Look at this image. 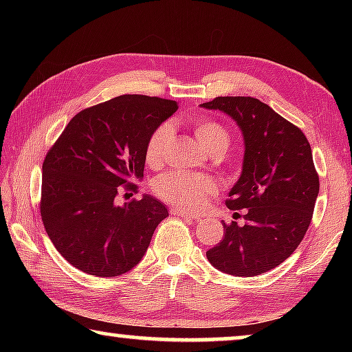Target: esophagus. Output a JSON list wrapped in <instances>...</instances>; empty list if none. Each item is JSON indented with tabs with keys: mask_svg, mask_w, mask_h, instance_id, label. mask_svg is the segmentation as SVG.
Masks as SVG:
<instances>
[{
	"mask_svg": "<svg viewBox=\"0 0 352 352\" xmlns=\"http://www.w3.org/2000/svg\"><path fill=\"white\" fill-rule=\"evenodd\" d=\"M170 216H177V217H183V219H192V220H199L200 217H197V216H192V214H188V212H184V211H182V210H170Z\"/></svg>",
	"mask_w": 352,
	"mask_h": 352,
	"instance_id": "esophagus-1",
	"label": "esophagus"
}]
</instances>
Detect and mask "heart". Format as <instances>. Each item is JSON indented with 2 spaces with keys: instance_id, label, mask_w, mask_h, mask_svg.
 I'll return each mask as SVG.
<instances>
[{
  "instance_id": "heart-1",
  "label": "heart",
  "mask_w": 352,
  "mask_h": 352,
  "mask_svg": "<svg viewBox=\"0 0 352 352\" xmlns=\"http://www.w3.org/2000/svg\"><path fill=\"white\" fill-rule=\"evenodd\" d=\"M195 138L208 152L214 155L223 153L231 142L230 132L222 124L210 118H195L192 124ZM170 138V126L162 124L148 136L146 144V162L157 164L162 162L164 148ZM153 192L160 199L168 201L184 211H199L205 206L208 197L216 192V183L204 174H190L184 170H172L153 180Z\"/></svg>"
}]
</instances>
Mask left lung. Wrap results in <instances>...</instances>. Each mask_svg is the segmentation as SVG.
I'll list each match as a JSON object with an SVG mask.
<instances>
[{"label": "left lung", "mask_w": 352, "mask_h": 352, "mask_svg": "<svg viewBox=\"0 0 352 352\" xmlns=\"http://www.w3.org/2000/svg\"><path fill=\"white\" fill-rule=\"evenodd\" d=\"M200 107L233 118L245 144L242 174L226 200L230 210H247L245 223H223V239L206 258L228 275H261L287 259L311 225L320 190L311 144L259 99L219 96Z\"/></svg>", "instance_id": "8db88e82"}]
</instances>
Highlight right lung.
Returning <instances> with one entry per match:
<instances>
[{
  "mask_svg": "<svg viewBox=\"0 0 352 352\" xmlns=\"http://www.w3.org/2000/svg\"><path fill=\"white\" fill-rule=\"evenodd\" d=\"M175 100L124 94L77 113L46 153L40 212L57 252L88 275L119 276L142 259L169 216L152 195L116 204L142 178L148 136Z\"/></svg>",
  "mask_w": 352,
  "mask_h": 352,
  "instance_id": "obj_1",
  "label": "right lung"
}]
</instances>
